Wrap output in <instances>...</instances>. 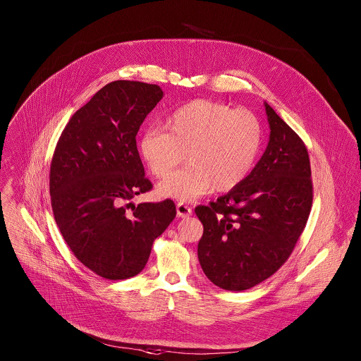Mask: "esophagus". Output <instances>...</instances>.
<instances>
[{"instance_id": "34e87169", "label": "esophagus", "mask_w": 361, "mask_h": 361, "mask_svg": "<svg viewBox=\"0 0 361 361\" xmlns=\"http://www.w3.org/2000/svg\"><path fill=\"white\" fill-rule=\"evenodd\" d=\"M192 214V210L191 207H188V205L183 204V202H178L177 204V216L181 217V219H185V217H190Z\"/></svg>"}]
</instances>
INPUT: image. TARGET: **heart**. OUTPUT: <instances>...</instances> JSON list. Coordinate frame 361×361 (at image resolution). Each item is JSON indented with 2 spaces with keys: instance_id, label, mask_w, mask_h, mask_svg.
Returning <instances> with one entry per match:
<instances>
[{
  "instance_id": "obj_1",
  "label": "heart",
  "mask_w": 361,
  "mask_h": 361,
  "mask_svg": "<svg viewBox=\"0 0 361 361\" xmlns=\"http://www.w3.org/2000/svg\"><path fill=\"white\" fill-rule=\"evenodd\" d=\"M262 138V124L251 111L200 98L167 116L164 130L145 128L137 148L148 171L157 178L166 177L185 153L189 167L168 175L159 191L191 201L212 190L224 192L241 184L259 156Z\"/></svg>"
}]
</instances>
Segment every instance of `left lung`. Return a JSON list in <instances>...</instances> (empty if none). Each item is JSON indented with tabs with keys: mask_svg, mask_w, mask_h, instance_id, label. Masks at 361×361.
Here are the masks:
<instances>
[{
	"mask_svg": "<svg viewBox=\"0 0 361 361\" xmlns=\"http://www.w3.org/2000/svg\"><path fill=\"white\" fill-rule=\"evenodd\" d=\"M264 106L270 140L260 161L235 188L195 207L204 227L198 262L210 281L228 291L260 284L287 262L313 204L307 147Z\"/></svg>",
	"mask_w": 361,
	"mask_h": 361,
	"instance_id": "obj_1",
	"label": "left lung"
}]
</instances>
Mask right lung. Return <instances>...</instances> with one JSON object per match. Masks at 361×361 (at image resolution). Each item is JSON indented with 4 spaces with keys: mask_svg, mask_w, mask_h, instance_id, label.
Wrapping results in <instances>:
<instances>
[{
    "mask_svg": "<svg viewBox=\"0 0 361 361\" xmlns=\"http://www.w3.org/2000/svg\"><path fill=\"white\" fill-rule=\"evenodd\" d=\"M161 98L156 84L120 80L104 85L70 118L51 161L56 223L77 260L102 279L137 276L154 240L177 214L171 200L125 204L152 188L135 135Z\"/></svg>",
    "mask_w": 361,
    "mask_h": 361,
    "instance_id": "right-lung-1",
    "label": "right lung"
}]
</instances>
